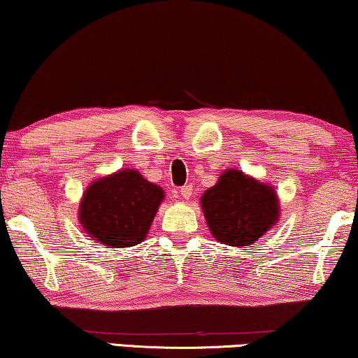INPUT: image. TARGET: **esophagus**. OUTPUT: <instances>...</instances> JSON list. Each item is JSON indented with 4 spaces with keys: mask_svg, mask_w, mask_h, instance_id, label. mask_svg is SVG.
Segmentation results:
<instances>
[{
    "mask_svg": "<svg viewBox=\"0 0 358 358\" xmlns=\"http://www.w3.org/2000/svg\"><path fill=\"white\" fill-rule=\"evenodd\" d=\"M180 194L183 199H189V197L193 196V185H185L183 188L180 189Z\"/></svg>",
    "mask_w": 358,
    "mask_h": 358,
    "instance_id": "esophagus-1",
    "label": "esophagus"
}]
</instances>
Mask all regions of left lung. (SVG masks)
Here are the masks:
<instances>
[{"mask_svg": "<svg viewBox=\"0 0 358 358\" xmlns=\"http://www.w3.org/2000/svg\"><path fill=\"white\" fill-rule=\"evenodd\" d=\"M201 207L213 238L236 248L257 241L280 218L276 191L234 169L202 194Z\"/></svg>", "mask_w": 358, "mask_h": 358, "instance_id": "1", "label": "left lung"}]
</instances>
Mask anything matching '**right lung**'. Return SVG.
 <instances>
[{
  "instance_id": "1",
  "label": "right lung",
  "mask_w": 358,
  "mask_h": 358,
  "mask_svg": "<svg viewBox=\"0 0 358 358\" xmlns=\"http://www.w3.org/2000/svg\"><path fill=\"white\" fill-rule=\"evenodd\" d=\"M162 199L161 186L136 170H119L88 186L78 220L94 241L109 248L136 246L146 238Z\"/></svg>"
}]
</instances>
